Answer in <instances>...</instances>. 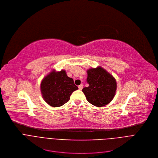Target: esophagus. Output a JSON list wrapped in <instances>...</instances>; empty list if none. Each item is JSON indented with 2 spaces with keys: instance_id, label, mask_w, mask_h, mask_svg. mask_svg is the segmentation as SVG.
I'll list each match as a JSON object with an SVG mask.
<instances>
[{
  "instance_id": "1",
  "label": "esophagus",
  "mask_w": 158,
  "mask_h": 158,
  "mask_svg": "<svg viewBox=\"0 0 158 158\" xmlns=\"http://www.w3.org/2000/svg\"><path fill=\"white\" fill-rule=\"evenodd\" d=\"M83 84H81V85H80L78 86V88H79V89H80V90H81V89H83Z\"/></svg>"
}]
</instances>
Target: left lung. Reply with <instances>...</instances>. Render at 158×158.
I'll use <instances>...</instances> for the list:
<instances>
[{
  "instance_id": "8db88e82",
  "label": "left lung",
  "mask_w": 158,
  "mask_h": 158,
  "mask_svg": "<svg viewBox=\"0 0 158 158\" xmlns=\"http://www.w3.org/2000/svg\"><path fill=\"white\" fill-rule=\"evenodd\" d=\"M87 74L86 81L89 86L82 89L87 101L97 107L108 105L115 95V78L100 67L88 70Z\"/></svg>"
}]
</instances>
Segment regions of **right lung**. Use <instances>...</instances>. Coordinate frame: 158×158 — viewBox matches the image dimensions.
Returning a JSON list of instances; mask_svg holds the SVG:
<instances>
[{
    "label": "right lung",
    "instance_id": "add662e5",
    "mask_svg": "<svg viewBox=\"0 0 158 158\" xmlns=\"http://www.w3.org/2000/svg\"><path fill=\"white\" fill-rule=\"evenodd\" d=\"M78 88L64 70H53L42 81L40 89L44 100L53 107L61 106L68 102L72 93Z\"/></svg>",
    "mask_w": 158,
    "mask_h": 158
}]
</instances>
